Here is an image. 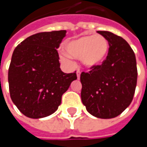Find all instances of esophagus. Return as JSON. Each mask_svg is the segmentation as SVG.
Listing matches in <instances>:
<instances>
[{"label":"esophagus","instance_id":"1","mask_svg":"<svg viewBox=\"0 0 147 147\" xmlns=\"http://www.w3.org/2000/svg\"><path fill=\"white\" fill-rule=\"evenodd\" d=\"M80 74H81V72L79 70L77 71V77H78V79H79L80 78Z\"/></svg>","mask_w":147,"mask_h":147}]
</instances>
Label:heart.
I'll list each match as a JSON object with an SVG mask.
<instances>
[{
	"label": "heart",
	"instance_id": "b5f03b06",
	"mask_svg": "<svg viewBox=\"0 0 147 147\" xmlns=\"http://www.w3.org/2000/svg\"><path fill=\"white\" fill-rule=\"evenodd\" d=\"M65 51L74 58H81L82 65L87 68H93L102 64L108 52L109 42L101 35L83 36L72 40L65 45ZM62 59L71 63V58L66 54L62 55Z\"/></svg>",
	"mask_w": 147,
	"mask_h": 147
}]
</instances>
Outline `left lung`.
<instances>
[{
  "instance_id": "1",
  "label": "left lung",
  "mask_w": 147,
  "mask_h": 147,
  "mask_svg": "<svg viewBox=\"0 0 147 147\" xmlns=\"http://www.w3.org/2000/svg\"><path fill=\"white\" fill-rule=\"evenodd\" d=\"M109 42L102 64L82 72L81 98L88 112L100 119L119 115L131 104L135 93L138 69L129 44L110 32L98 31Z\"/></svg>"
}]
</instances>
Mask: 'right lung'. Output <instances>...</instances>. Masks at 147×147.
I'll return each instance as SVG.
<instances>
[{
	"mask_svg": "<svg viewBox=\"0 0 147 147\" xmlns=\"http://www.w3.org/2000/svg\"><path fill=\"white\" fill-rule=\"evenodd\" d=\"M66 30L43 32L27 37L14 49L9 67L10 98L20 111L31 119L51 115L62 95L77 79L76 71L59 68L57 48Z\"/></svg>",
	"mask_w": 147,
	"mask_h": 147,
	"instance_id": "right-lung-1",
	"label": "right lung"
}]
</instances>
